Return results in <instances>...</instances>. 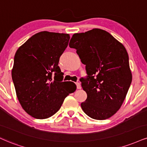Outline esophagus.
Here are the masks:
<instances>
[{"instance_id":"esophagus-1","label":"esophagus","mask_w":147,"mask_h":147,"mask_svg":"<svg viewBox=\"0 0 147 147\" xmlns=\"http://www.w3.org/2000/svg\"><path fill=\"white\" fill-rule=\"evenodd\" d=\"M76 85H77V89H81V86L80 83L77 82V83H76Z\"/></svg>"}]
</instances>
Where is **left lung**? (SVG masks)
Segmentation results:
<instances>
[{"label":"left lung","mask_w":147,"mask_h":147,"mask_svg":"<svg viewBox=\"0 0 147 147\" xmlns=\"http://www.w3.org/2000/svg\"><path fill=\"white\" fill-rule=\"evenodd\" d=\"M69 47L77 50L88 74L81 81L87 93L81 108L93 119L110 118L121 108L132 81L125 47L100 29L75 33Z\"/></svg>","instance_id":"8db88e82"}]
</instances>
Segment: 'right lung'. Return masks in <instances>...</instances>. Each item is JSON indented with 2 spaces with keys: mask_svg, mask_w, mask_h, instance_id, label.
Listing matches in <instances>:
<instances>
[{
  "mask_svg": "<svg viewBox=\"0 0 147 147\" xmlns=\"http://www.w3.org/2000/svg\"><path fill=\"white\" fill-rule=\"evenodd\" d=\"M69 40V34L41 31L16 53L11 70L16 92L22 108L33 118L52 116L77 89L73 82L62 81L58 66Z\"/></svg>",
  "mask_w": 147,
  "mask_h": 147,
  "instance_id": "right-lung-1",
  "label": "right lung"
}]
</instances>
